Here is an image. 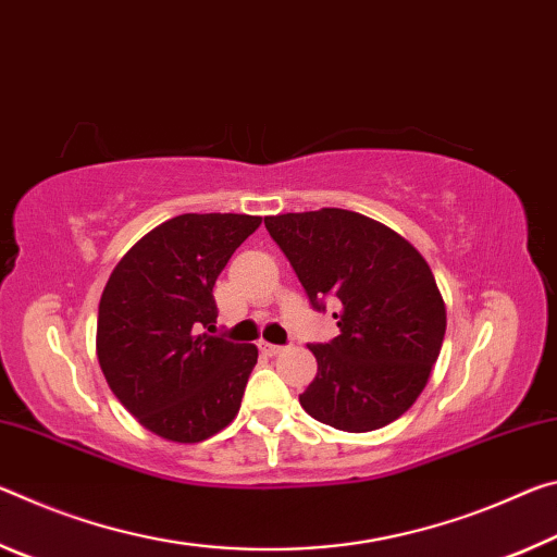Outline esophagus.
<instances>
[{"label":"esophagus","instance_id":"obj_1","mask_svg":"<svg viewBox=\"0 0 557 557\" xmlns=\"http://www.w3.org/2000/svg\"><path fill=\"white\" fill-rule=\"evenodd\" d=\"M259 350L263 352V355H269V358H273V355H281V352H284L286 348H284V345H271V343H259Z\"/></svg>","mask_w":557,"mask_h":557}]
</instances>
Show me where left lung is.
<instances>
[{"mask_svg": "<svg viewBox=\"0 0 557 557\" xmlns=\"http://www.w3.org/2000/svg\"><path fill=\"white\" fill-rule=\"evenodd\" d=\"M315 311L338 300L341 335L308 345L318 372L300 407L343 432L403 417L440 358L446 308L434 273L405 236L375 219L325 207L263 219Z\"/></svg>", "mask_w": 557, "mask_h": 557, "instance_id": "8db88e82", "label": "left lung"}]
</instances>
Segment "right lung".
I'll list each match as a JSON object with an SVG mask.
<instances>
[{"label": "right lung", "mask_w": 557, "mask_h": 557, "mask_svg": "<svg viewBox=\"0 0 557 557\" xmlns=\"http://www.w3.org/2000/svg\"><path fill=\"white\" fill-rule=\"evenodd\" d=\"M251 214H180L117 261L98 304L96 352L108 387L152 434L195 444L232 422L257 364V345L210 333L212 288Z\"/></svg>", "instance_id": "add662e5"}]
</instances>
